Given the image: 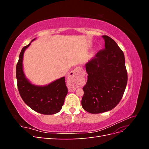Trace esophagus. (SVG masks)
Masks as SVG:
<instances>
[{"mask_svg": "<svg viewBox=\"0 0 149 149\" xmlns=\"http://www.w3.org/2000/svg\"><path fill=\"white\" fill-rule=\"evenodd\" d=\"M83 74V70L79 67L76 68L75 69H74L70 73L68 79V82L70 83V84L71 85V88H70L69 89L70 91H74L78 87V81L79 78L81 77V76H82Z\"/></svg>", "mask_w": 149, "mask_h": 149, "instance_id": "obj_1", "label": "esophagus"}]
</instances>
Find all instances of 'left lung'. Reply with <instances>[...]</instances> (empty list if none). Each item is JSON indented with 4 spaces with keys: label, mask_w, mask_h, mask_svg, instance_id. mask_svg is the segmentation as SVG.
<instances>
[{
    "label": "left lung",
    "mask_w": 149,
    "mask_h": 149,
    "mask_svg": "<svg viewBox=\"0 0 149 149\" xmlns=\"http://www.w3.org/2000/svg\"><path fill=\"white\" fill-rule=\"evenodd\" d=\"M105 49L85 65L88 80L83 87L81 104L91 114L112 110L118 104L127 83L123 52L107 35L102 36Z\"/></svg>",
    "instance_id": "1"
}]
</instances>
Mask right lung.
Returning <instances> with one entry per match:
<instances>
[{"instance_id": "1", "label": "right lung", "mask_w": 149, "mask_h": 149, "mask_svg": "<svg viewBox=\"0 0 149 149\" xmlns=\"http://www.w3.org/2000/svg\"><path fill=\"white\" fill-rule=\"evenodd\" d=\"M36 38L22 48L16 67L18 89L24 102L31 109L38 113L51 115L58 113L64 104L68 93L65 78L61 77L44 86L31 83L26 78L23 67L24 52Z\"/></svg>"}]
</instances>
